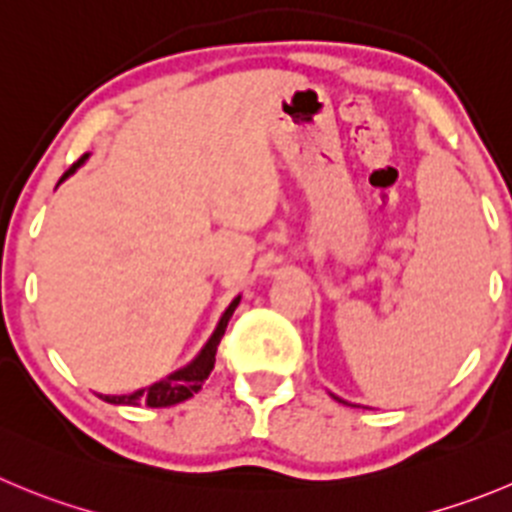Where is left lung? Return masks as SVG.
I'll list each match as a JSON object with an SVG mask.
<instances>
[{"instance_id":"obj_1","label":"left lung","mask_w":512,"mask_h":512,"mask_svg":"<svg viewBox=\"0 0 512 512\" xmlns=\"http://www.w3.org/2000/svg\"><path fill=\"white\" fill-rule=\"evenodd\" d=\"M333 399H338V396H333ZM338 401H341V399H338ZM343 404H346V401H343Z\"/></svg>"}]
</instances>
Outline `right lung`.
Here are the masks:
<instances>
[{
  "mask_svg": "<svg viewBox=\"0 0 512 512\" xmlns=\"http://www.w3.org/2000/svg\"><path fill=\"white\" fill-rule=\"evenodd\" d=\"M83 161H85V156L78 161V164L70 166L62 179H68V176L73 174L80 164H83ZM237 305H240V298H234L232 303H229V308L222 313V318H219L217 328H214V333L209 336V341L204 343V348L199 351V356L194 358L189 366L174 371L171 376H166V379L146 386V389L133 391V394H121V396L100 394V399L108 401V404H126V407H141V404H146V407H151V409H161V407H174V404H179V401H186L189 396L197 394V391L202 389L204 381H207V376L212 374L214 356H217V346H219V341H222L224 331H227V323H229V318H232V313Z\"/></svg>",
  "mask_w": 512,
  "mask_h": 512,
  "instance_id": "obj_1",
  "label": "right lung"
}]
</instances>
